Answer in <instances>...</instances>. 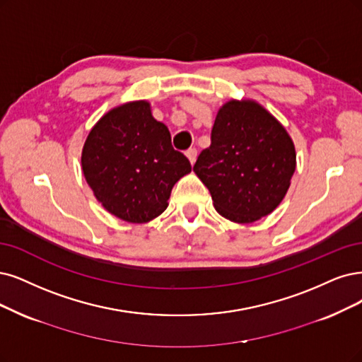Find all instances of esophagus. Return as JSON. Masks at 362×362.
<instances>
[{
    "mask_svg": "<svg viewBox=\"0 0 362 362\" xmlns=\"http://www.w3.org/2000/svg\"><path fill=\"white\" fill-rule=\"evenodd\" d=\"M185 155L188 156V159H189V163H191V164H194L195 160H197V149H195V147H191V149L186 151V153H185Z\"/></svg>",
    "mask_w": 362,
    "mask_h": 362,
    "instance_id": "esophagus-1",
    "label": "esophagus"
}]
</instances>
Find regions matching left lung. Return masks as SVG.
Here are the masks:
<instances>
[{
	"label": "left lung",
	"instance_id": "left-lung-1",
	"mask_svg": "<svg viewBox=\"0 0 362 362\" xmlns=\"http://www.w3.org/2000/svg\"><path fill=\"white\" fill-rule=\"evenodd\" d=\"M296 147L282 124L252 100L225 103L211 128V144L194 171L219 215L255 222L282 203L296 171Z\"/></svg>",
	"mask_w": 362,
	"mask_h": 362
}]
</instances>
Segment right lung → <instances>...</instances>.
<instances>
[{"label": "right lung", "mask_w": 362, "mask_h": 362, "mask_svg": "<svg viewBox=\"0 0 362 362\" xmlns=\"http://www.w3.org/2000/svg\"><path fill=\"white\" fill-rule=\"evenodd\" d=\"M82 170L93 195L116 218L144 223L168 206L174 183L191 163L174 151L168 128L152 116L147 101L107 112L89 132Z\"/></svg>", "instance_id": "right-lung-1"}]
</instances>
